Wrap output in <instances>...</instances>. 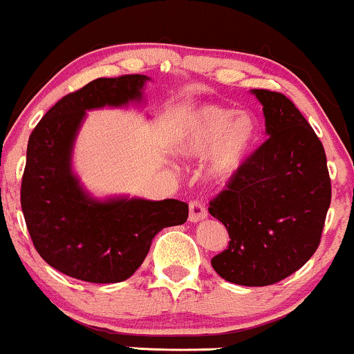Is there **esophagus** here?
Returning a JSON list of instances; mask_svg holds the SVG:
<instances>
[{"mask_svg":"<svg viewBox=\"0 0 354 354\" xmlns=\"http://www.w3.org/2000/svg\"><path fill=\"white\" fill-rule=\"evenodd\" d=\"M207 218V208H205V205L201 203L200 200H192L189 201V215H188V220L192 221V223H198V221L205 220Z\"/></svg>","mask_w":354,"mask_h":354,"instance_id":"1","label":"esophagus"}]
</instances>
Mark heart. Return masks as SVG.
Listing matches in <instances>:
<instances>
[{"label":"heart","instance_id":"1","mask_svg":"<svg viewBox=\"0 0 354 354\" xmlns=\"http://www.w3.org/2000/svg\"><path fill=\"white\" fill-rule=\"evenodd\" d=\"M260 127L248 112L205 106L193 112L178 136V149L189 158L209 154L208 178L227 181L234 178L259 145Z\"/></svg>","mask_w":354,"mask_h":354}]
</instances>
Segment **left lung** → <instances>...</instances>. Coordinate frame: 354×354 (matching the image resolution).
I'll return each instance as SVG.
<instances>
[{
	"instance_id": "obj_1",
	"label": "left lung",
	"mask_w": 354,
	"mask_h": 354,
	"mask_svg": "<svg viewBox=\"0 0 354 354\" xmlns=\"http://www.w3.org/2000/svg\"><path fill=\"white\" fill-rule=\"evenodd\" d=\"M266 118V142L209 201L230 242L212 259L220 277L270 286L301 269L319 247L331 203L326 153L304 115L281 92L254 88Z\"/></svg>"
}]
</instances>
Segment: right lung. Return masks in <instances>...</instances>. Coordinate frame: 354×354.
I'll list each match as a JSON object with an SVG mask.
<instances>
[{"instance_id":"right-lung-1","label":"right lung","mask_w":354,"mask_h":354,"mask_svg":"<svg viewBox=\"0 0 354 354\" xmlns=\"http://www.w3.org/2000/svg\"><path fill=\"white\" fill-rule=\"evenodd\" d=\"M149 77L95 79L62 97L33 129L21 180V209L40 257L53 269L94 284L129 279L166 227L185 223L180 200L92 198L72 171V151L85 111L141 102Z\"/></svg>"}]
</instances>
